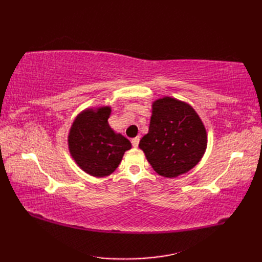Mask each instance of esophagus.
I'll list each match as a JSON object with an SVG mask.
<instances>
[{
  "mask_svg": "<svg viewBox=\"0 0 262 262\" xmlns=\"http://www.w3.org/2000/svg\"><path fill=\"white\" fill-rule=\"evenodd\" d=\"M132 144H133V146H134V147H137L138 144H140V136L133 138V140H132Z\"/></svg>",
  "mask_w": 262,
  "mask_h": 262,
  "instance_id": "esophagus-1",
  "label": "esophagus"
}]
</instances>
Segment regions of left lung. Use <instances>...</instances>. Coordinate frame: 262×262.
Segmentation results:
<instances>
[{
  "mask_svg": "<svg viewBox=\"0 0 262 262\" xmlns=\"http://www.w3.org/2000/svg\"><path fill=\"white\" fill-rule=\"evenodd\" d=\"M138 146L158 174L176 178L202 160L207 133L190 104L164 97L153 102L148 133Z\"/></svg>",
  "mask_w": 262,
  "mask_h": 262,
  "instance_id": "8db88e82",
  "label": "left lung"
}]
</instances>
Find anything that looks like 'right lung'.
<instances>
[{
    "label": "right lung",
    "mask_w": 262,
    "mask_h": 262,
    "mask_svg": "<svg viewBox=\"0 0 262 262\" xmlns=\"http://www.w3.org/2000/svg\"><path fill=\"white\" fill-rule=\"evenodd\" d=\"M110 107L86 109L76 117L69 134V149L76 164L97 178L118 168L130 142L109 126Z\"/></svg>",
    "instance_id": "add662e5"
}]
</instances>
